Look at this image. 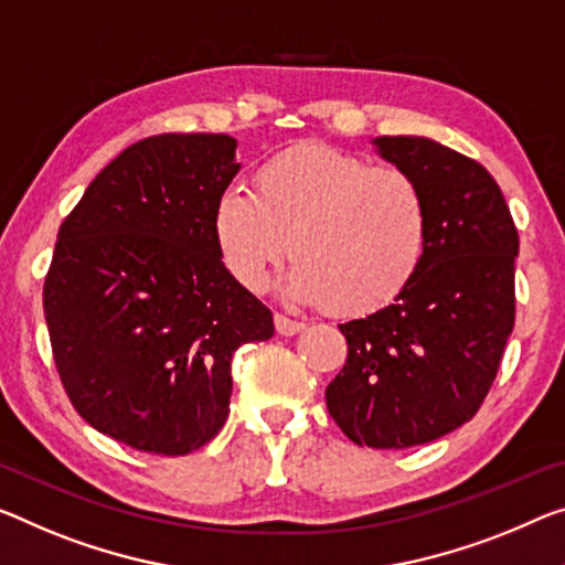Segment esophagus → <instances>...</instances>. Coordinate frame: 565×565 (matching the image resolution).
Wrapping results in <instances>:
<instances>
[{"label":"esophagus","mask_w":565,"mask_h":565,"mask_svg":"<svg viewBox=\"0 0 565 565\" xmlns=\"http://www.w3.org/2000/svg\"><path fill=\"white\" fill-rule=\"evenodd\" d=\"M302 328H306V323H300V320L280 316V312L275 316V331L280 335H295V333H300Z\"/></svg>","instance_id":"1"}]
</instances>
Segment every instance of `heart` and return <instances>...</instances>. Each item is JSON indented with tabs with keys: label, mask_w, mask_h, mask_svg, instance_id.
Segmentation results:
<instances>
[{
	"label": "heart",
	"mask_w": 565,
	"mask_h": 565,
	"mask_svg": "<svg viewBox=\"0 0 565 565\" xmlns=\"http://www.w3.org/2000/svg\"><path fill=\"white\" fill-rule=\"evenodd\" d=\"M212 237L239 288L259 292L292 253L285 288L295 300L363 318L392 306L419 275L429 204L409 171L300 143L255 171V194L230 186L216 196Z\"/></svg>",
	"instance_id": "b5f03b06"
}]
</instances>
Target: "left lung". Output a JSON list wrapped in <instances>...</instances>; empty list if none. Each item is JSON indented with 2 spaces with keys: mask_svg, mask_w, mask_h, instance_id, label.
<instances>
[{
  "mask_svg": "<svg viewBox=\"0 0 565 565\" xmlns=\"http://www.w3.org/2000/svg\"><path fill=\"white\" fill-rule=\"evenodd\" d=\"M373 146L419 181L429 249L392 306L338 326L349 359L326 404L355 445L404 449L445 437L482 406L515 326L520 242L482 163L422 136Z\"/></svg>",
  "mask_w": 565,
  "mask_h": 565,
  "instance_id": "1",
  "label": "left lung"
}]
</instances>
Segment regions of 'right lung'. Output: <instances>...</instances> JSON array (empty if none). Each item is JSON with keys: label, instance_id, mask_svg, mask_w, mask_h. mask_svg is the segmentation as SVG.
Returning a JSON list of instances; mask_svg holds the SVG:
<instances>
[{"label": "right lung", "instance_id": "obj_1", "mask_svg": "<svg viewBox=\"0 0 565 565\" xmlns=\"http://www.w3.org/2000/svg\"><path fill=\"white\" fill-rule=\"evenodd\" d=\"M234 149L224 134L143 138L60 224L42 290L52 359L75 412L138 452L181 457L214 439L234 351L275 333L212 237Z\"/></svg>", "mask_w": 565, "mask_h": 565}]
</instances>
